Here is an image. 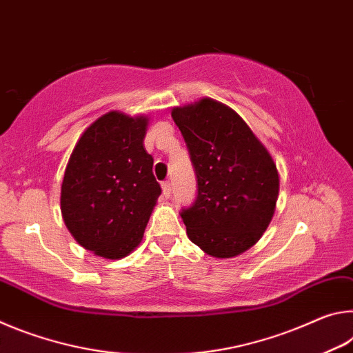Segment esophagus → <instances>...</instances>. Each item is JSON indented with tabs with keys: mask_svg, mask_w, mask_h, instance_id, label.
I'll list each match as a JSON object with an SVG mask.
<instances>
[{
	"mask_svg": "<svg viewBox=\"0 0 353 353\" xmlns=\"http://www.w3.org/2000/svg\"><path fill=\"white\" fill-rule=\"evenodd\" d=\"M162 190H163L165 198H170V194H171V182L170 181L162 182Z\"/></svg>",
	"mask_w": 353,
	"mask_h": 353,
	"instance_id": "obj_1",
	"label": "esophagus"
}]
</instances>
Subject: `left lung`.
<instances>
[{"instance_id":"1","label":"left lung","mask_w":353,"mask_h":353,"mask_svg":"<svg viewBox=\"0 0 353 353\" xmlns=\"http://www.w3.org/2000/svg\"><path fill=\"white\" fill-rule=\"evenodd\" d=\"M187 143L198 196L181 216L196 246L216 259L252 248L276 210L279 172L271 154L230 107L204 98L174 107Z\"/></svg>"}]
</instances>
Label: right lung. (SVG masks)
I'll return each mask as SVG.
<instances>
[{"mask_svg": "<svg viewBox=\"0 0 353 353\" xmlns=\"http://www.w3.org/2000/svg\"><path fill=\"white\" fill-rule=\"evenodd\" d=\"M148 121L105 113L81 135L65 168V225L82 248L104 259H123L139 246L162 193L143 145Z\"/></svg>", "mask_w": 353, "mask_h": 353, "instance_id": "add662e5", "label": "right lung"}]
</instances>
